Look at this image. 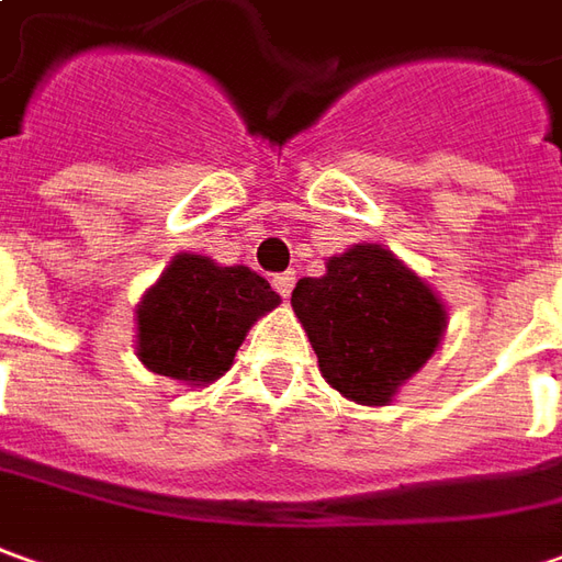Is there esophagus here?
Returning <instances> with one entry per match:
<instances>
[{
    "instance_id": "1",
    "label": "esophagus",
    "mask_w": 562,
    "mask_h": 562,
    "mask_svg": "<svg viewBox=\"0 0 562 562\" xmlns=\"http://www.w3.org/2000/svg\"><path fill=\"white\" fill-rule=\"evenodd\" d=\"M273 289H277L282 297L292 295V289H295V273H292V270H285V273H277V277H273Z\"/></svg>"
}]
</instances>
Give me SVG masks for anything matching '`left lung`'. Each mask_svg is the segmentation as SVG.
<instances>
[{
	"label": "left lung",
	"mask_w": 562,
	"mask_h": 562,
	"mask_svg": "<svg viewBox=\"0 0 562 562\" xmlns=\"http://www.w3.org/2000/svg\"><path fill=\"white\" fill-rule=\"evenodd\" d=\"M292 307L319 372L362 406H387L440 347L446 307L393 251L360 243L297 280Z\"/></svg>",
	"instance_id": "1"
}]
</instances>
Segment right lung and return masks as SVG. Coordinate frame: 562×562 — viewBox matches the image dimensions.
Listing matches in <instances>:
<instances>
[{
	"instance_id": "1",
	"label": "right lung",
	"mask_w": 562,
	"mask_h": 562,
	"mask_svg": "<svg viewBox=\"0 0 562 562\" xmlns=\"http://www.w3.org/2000/svg\"><path fill=\"white\" fill-rule=\"evenodd\" d=\"M280 295L249 267L181 251L137 304V360L156 375L212 384Z\"/></svg>"
}]
</instances>
